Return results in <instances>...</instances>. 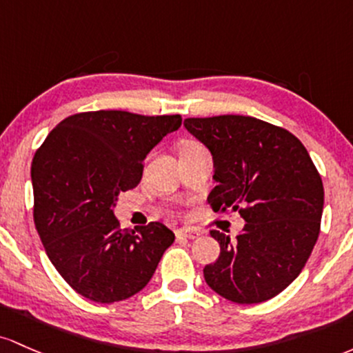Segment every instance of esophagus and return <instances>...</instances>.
<instances>
[{"instance_id": "1", "label": "esophagus", "mask_w": 353, "mask_h": 353, "mask_svg": "<svg viewBox=\"0 0 353 353\" xmlns=\"http://www.w3.org/2000/svg\"><path fill=\"white\" fill-rule=\"evenodd\" d=\"M176 235L178 236H185V239H190V240H195V239H198V236H200V232H198V230H195V228H180L176 232Z\"/></svg>"}]
</instances>
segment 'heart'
Here are the masks:
<instances>
[{"label": "heart", "mask_w": 353, "mask_h": 353, "mask_svg": "<svg viewBox=\"0 0 353 353\" xmlns=\"http://www.w3.org/2000/svg\"><path fill=\"white\" fill-rule=\"evenodd\" d=\"M198 143H195V141H185L183 143V146H181V150H185V148H193V146H196Z\"/></svg>", "instance_id": "heart-1"}]
</instances>
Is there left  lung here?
<instances>
[{"label":"left lung","mask_w":353,"mask_h":353,"mask_svg":"<svg viewBox=\"0 0 353 353\" xmlns=\"http://www.w3.org/2000/svg\"><path fill=\"white\" fill-rule=\"evenodd\" d=\"M185 128L210 150L213 212H239L235 239L212 230L220 256L205 282L230 302L250 305L283 292L307 263L320 233L323 183L307 148L280 126L241 114L187 118Z\"/></svg>","instance_id":"obj_1"}]
</instances>
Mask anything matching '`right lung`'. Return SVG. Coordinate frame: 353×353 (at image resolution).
<instances>
[{
  "label": "right lung",
  "mask_w": 353,
  "mask_h": 353,
  "mask_svg": "<svg viewBox=\"0 0 353 353\" xmlns=\"http://www.w3.org/2000/svg\"><path fill=\"white\" fill-rule=\"evenodd\" d=\"M180 114L100 110L77 113L51 130L34 153V225L46 255L74 292L98 303L126 300L146 287L175 233L160 221L121 230L120 192L143 175V161Z\"/></svg>",
  "instance_id": "add662e5"
}]
</instances>
